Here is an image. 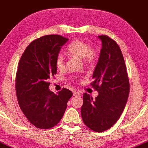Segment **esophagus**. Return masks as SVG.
I'll list each match as a JSON object with an SVG mask.
<instances>
[{
  "label": "esophagus",
  "mask_w": 148,
  "mask_h": 148,
  "mask_svg": "<svg viewBox=\"0 0 148 148\" xmlns=\"http://www.w3.org/2000/svg\"><path fill=\"white\" fill-rule=\"evenodd\" d=\"M73 95H74V96H75V97H80L81 94H80V92H76V91H74V93H73Z\"/></svg>",
  "instance_id": "1"
}]
</instances>
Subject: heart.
<instances>
[{"mask_svg":"<svg viewBox=\"0 0 148 148\" xmlns=\"http://www.w3.org/2000/svg\"><path fill=\"white\" fill-rule=\"evenodd\" d=\"M66 53L69 56L82 58L83 61L86 64H92L97 58V51L90 47L89 43L81 40H76L70 43L66 49ZM55 66L59 70L64 69L65 67L64 58L60 54L56 58Z\"/></svg>","mask_w":148,"mask_h":148,"instance_id":"1","label":"heart"}]
</instances>
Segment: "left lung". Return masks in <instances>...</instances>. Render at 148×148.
<instances>
[{
	"label": "left lung",
	"mask_w": 148,
	"mask_h": 148,
	"mask_svg": "<svg viewBox=\"0 0 148 148\" xmlns=\"http://www.w3.org/2000/svg\"><path fill=\"white\" fill-rule=\"evenodd\" d=\"M102 49L90 83L99 92L93 98L83 95L81 116L91 130L103 132L115 124L123 111L130 94V81L119 46L107 35H99Z\"/></svg>",
	"instance_id": "8db88e82"
}]
</instances>
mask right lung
<instances>
[{
	"label": "right lung",
	"mask_w": 148,
	"mask_h": 148,
	"mask_svg": "<svg viewBox=\"0 0 148 148\" xmlns=\"http://www.w3.org/2000/svg\"><path fill=\"white\" fill-rule=\"evenodd\" d=\"M68 41L60 35H47L33 40L18 62L15 90L18 105L33 125L47 130L62 119L72 97L63 88L57 94L49 90V80L57 73L56 58Z\"/></svg>",
	"instance_id": "1"
}]
</instances>
